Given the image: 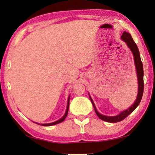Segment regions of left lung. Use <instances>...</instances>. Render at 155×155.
I'll return each mask as SVG.
<instances>
[{
  "instance_id": "8db88e82",
  "label": "left lung",
  "mask_w": 155,
  "mask_h": 155,
  "mask_svg": "<svg viewBox=\"0 0 155 155\" xmlns=\"http://www.w3.org/2000/svg\"><path fill=\"white\" fill-rule=\"evenodd\" d=\"M122 40L125 42L127 45L130 49L131 51L133 53L134 59V63L135 66H136V69L137 72V81H138V92H137V95L136 101L134 102V104L132 106L129 107L125 110L121 112L119 114L117 115V116L114 117H109V116H105V115L101 114L100 112H98L94 104V102L91 99V97L89 96L90 100L92 103L94 108L95 109V112L97 117L104 121L108 122V123H117L119 121H121L124 119L130 114L132 112H133L135 109H136L137 106L140 104V101L142 100L143 92H144V69H143V64L141 61V58H140V51L137 48V45L135 43L133 38H132L131 35L128 32H124L123 33L121 36Z\"/></svg>"
}]
</instances>
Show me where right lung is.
Returning a JSON list of instances; mask_svg holds the SVG:
<instances>
[{"mask_svg": "<svg viewBox=\"0 0 155 155\" xmlns=\"http://www.w3.org/2000/svg\"><path fill=\"white\" fill-rule=\"evenodd\" d=\"M70 102V95L68 97V103H67V108H66V112L65 114H64V115L63 116L62 118H61L60 119L58 120L57 121H55L53 123H46V124H41V125L42 126H51V125H56V124H58V123H61L62 121H64V119H66L67 115H68V108H69V102ZM36 124L38 125V123H36Z\"/></svg>", "mask_w": 155, "mask_h": 155, "instance_id": "obj_1", "label": "right lung"}]
</instances>
